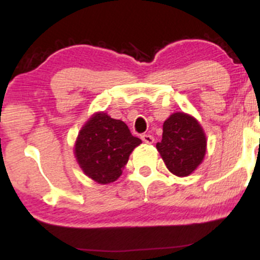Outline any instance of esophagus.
Wrapping results in <instances>:
<instances>
[{
	"instance_id": "34e87169",
	"label": "esophagus",
	"mask_w": 260,
	"mask_h": 260,
	"mask_svg": "<svg viewBox=\"0 0 260 260\" xmlns=\"http://www.w3.org/2000/svg\"><path fill=\"white\" fill-rule=\"evenodd\" d=\"M142 140L144 143H147V144H153V143H154V137L150 136V134H143Z\"/></svg>"
}]
</instances>
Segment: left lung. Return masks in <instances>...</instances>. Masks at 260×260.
Wrapping results in <instances>:
<instances>
[{"mask_svg": "<svg viewBox=\"0 0 260 260\" xmlns=\"http://www.w3.org/2000/svg\"><path fill=\"white\" fill-rule=\"evenodd\" d=\"M156 149L169 171L184 177L202 164L207 151V138L194 117L176 112L164 122L162 139Z\"/></svg>", "mask_w": 260, "mask_h": 260, "instance_id": "8db88e82", "label": "left lung"}]
</instances>
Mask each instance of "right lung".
<instances>
[{"instance_id":"obj_1","label":"right lung","mask_w":260,"mask_h":260,"mask_svg":"<svg viewBox=\"0 0 260 260\" xmlns=\"http://www.w3.org/2000/svg\"><path fill=\"white\" fill-rule=\"evenodd\" d=\"M140 143L123 121L98 112L80 129L74 154L88 177L107 184L122 175L131 153Z\"/></svg>"}]
</instances>
